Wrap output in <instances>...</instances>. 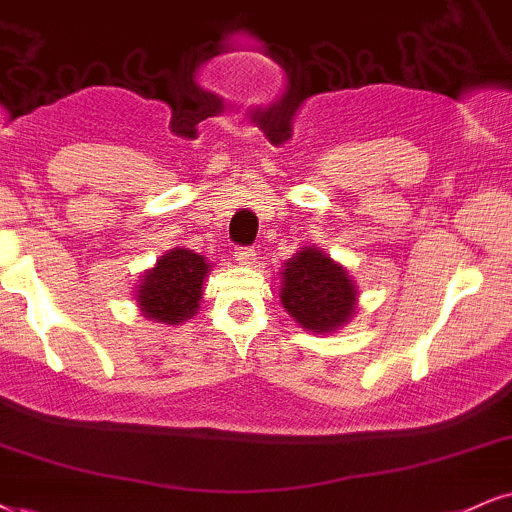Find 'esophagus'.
<instances>
[{"label":"esophagus","instance_id":"1","mask_svg":"<svg viewBox=\"0 0 512 512\" xmlns=\"http://www.w3.org/2000/svg\"><path fill=\"white\" fill-rule=\"evenodd\" d=\"M235 261L242 263V266H254L256 263V251L251 246H237L235 249Z\"/></svg>","mask_w":512,"mask_h":512}]
</instances>
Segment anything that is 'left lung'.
Masks as SVG:
<instances>
[{
    "label": "left lung",
    "instance_id": "8db88e82",
    "mask_svg": "<svg viewBox=\"0 0 512 512\" xmlns=\"http://www.w3.org/2000/svg\"><path fill=\"white\" fill-rule=\"evenodd\" d=\"M282 282L280 299L287 313L313 332L337 330L356 308V285L349 273L318 249L296 254L287 263Z\"/></svg>",
    "mask_w": 512,
    "mask_h": 512
}]
</instances>
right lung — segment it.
Masks as SVG:
<instances>
[{
    "label": "right lung",
    "instance_id": "obj_1",
    "mask_svg": "<svg viewBox=\"0 0 512 512\" xmlns=\"http://www.w3.org/2000/svg\"><path fill=\"white\" fill-rule=\"evenodd\" d=\"M208 273L204 256L189 249H173L161 256L154 270L142 277L137 287V301L144 318L156 323L178 325L194 315L201 301V285Z\"/></svg>",
    "mask_w": 512,
    "mask_h": 512
}]
</instances>
